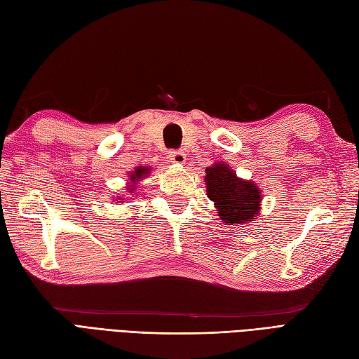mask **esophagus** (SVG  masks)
Here are the masks:
<instances>
[{
  "instance_id": "34e87169",
  "label": "esophagus",
  "mask_w": 359,
  "mask_h": 359,
  "mask_svg": "<svg viewBox=\"0 0 359 359\" xmlns=\"http://www.w3.org/2000/svg\"><path fill=\"white\" fill-rule=\"evenodd\" d=\"M168 158L171 160L172 163H175V165H182V163H185V160H187V157H185V154L182 151H170V154H168Z\"/></svg>"
}]
</instances>
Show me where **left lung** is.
Segmentation results:
<instances>
[{"label":"left lung","mask_w":359,"mask_h":359,"mask_svg":"<svg viewBox=\"0 0 359 359\" xmlns=\"http://www.w3.org/2000/svg\"><path fill=\"white\" fill-rule=\"evenodd\" d=\"M208 199L215 202L219 217L225 224H245L261 208V191L253 182L241 180L224 163L207 168Z\"/></svg>","instance_id":"left-lung-1"}]
</instances>
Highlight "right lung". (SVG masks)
<instances>
[{"mask_svg": "<svg viewBox=\"0 0 359 359\" xmlns=\"http://www.w3.org/2000/svg\"><path fill=\"white\" fill-rule=\"evenodd\" d=\"M144 171H147V170H143V168H139V170H135V172L131 175V180H133V182L139 180V179L142 177V175L144 174ZM131 189H133V188H131Z\"/></svg>", "mask_w": 359, "mask_h": 359, "instance_id": "obj_1", "label": "right lung"}]
</instances>
